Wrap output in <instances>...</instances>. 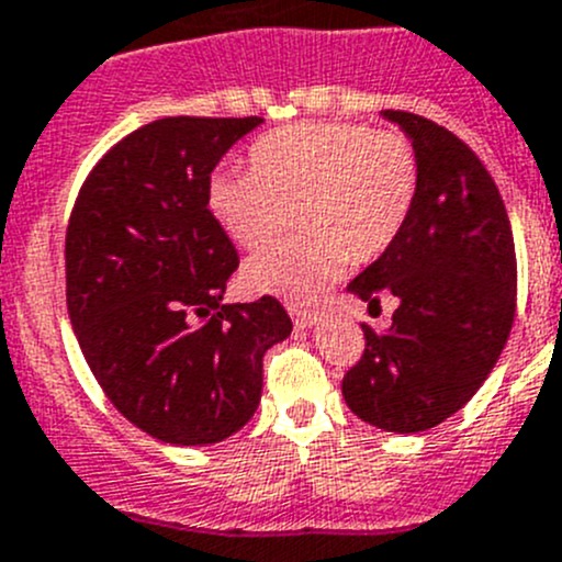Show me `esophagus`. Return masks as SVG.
<instances>
[{
  "label": "esophagus",
  "instance_id": "obj_1",
  "mask_svg": "<svg viewBox=\"0 0 562 562\" xmlns=\"http://www.w3.org/2000/svg\"><path fill=\"white\" fill-rule=\"evenodd\" d=\"M292 316H294V325H297L300 330H308V327H314L316 319H319V311H300V308H292Z\"/></svg>",
  "mask_w": 562,
  "mask_h": 562
}]
</instances>
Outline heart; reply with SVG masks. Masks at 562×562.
I'll return each mask as SVG.
<instances>
[{
  "label": "heart",
  "mask_w": 562,
  "mask_h": 562,
  "mask_svg": "<svg viewBox=\"0 0 562 562\" xmlns=\"http://www.w3.org/2000/svg\"><path fill=\"white\" fill-rule=\"evenodd\" d=\"M251 171L221 169L207 207L237 246L257 251L297 220L304 229L243 268L248 289L308 303L344 265H366L402 235L420 166L413 142L366 122H300L251 147Z\"/></svg>",
  "instance_id": "b5f03b06"
}]
</instances>
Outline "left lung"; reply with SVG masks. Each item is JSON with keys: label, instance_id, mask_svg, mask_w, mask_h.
Segmentation results:
<instances>
[{"label": "left lung", "instance_id": "8db88e82", "mask_svg": "<svg viewBox=\"0 0 562 562\" xmlns=\"http://www.w3.org/2000/svg\"><path fill=\"white\" fill-rule=\"evenodd\" d=\"M413 142L420 180L402 235L349 292L393 294L387 330L363 325V358L344 374L347 407L396 435L435 429L497 363L516 311V251L503 196L457 133L409 111H382Z\"/></svg>", "mask_w": 562, "mask_h": 562}]
</instances>
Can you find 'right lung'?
<instances>
[{"instance_id": "1", "label": "right lung", "mask_w": 562, "mask_h": 562, "mask_svg": "<svg viewBox=\"0 0 562 562\" xmlns=\"http://www.w3.org/2000/svg\"><path fill=\"white\" fill-rule=\"evenodd\" d=\"M262 116H164L94 164L65 235L68 314L109 402L169 446L240 431L262 398V358L292 333L270 294L224 303L240 259L207 182Z\"/></svg>"}]
</instances>
